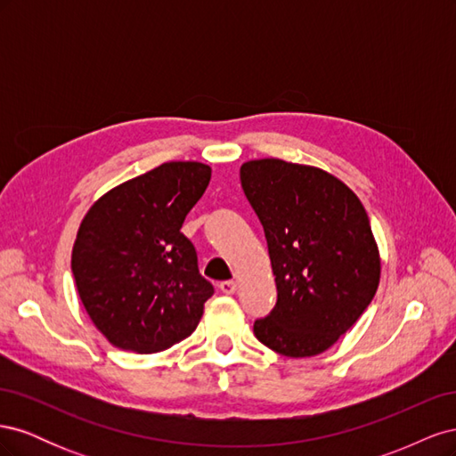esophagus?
I'll use <instances>...</instances> for the list:
<instances>
[{
  "instance_id": "esophagus-1",
  "label": "esophagus",
  "mask_w": 456,
  "mask_h": 456,
  "mask_svg": "<svg viewBox=\"0 0 456 456\" xmlns=\"http://www.w3.org/2000/svg\"><path fill=\"white\" fill-rule=\"evenodd\" d=\"M218 289L220 291H223L224 295H233L238 291V283L236 281H223L218 285Z\"/></svg>"
}]
</instances>
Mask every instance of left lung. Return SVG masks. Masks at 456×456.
Listing matches in <instances>:
<instances>
[{
  "mask_svg": "<svg viewBox=\"0 0 456 456\" xmlns=\"http://www.w3.org/2000/svg\"><path fill=\"white\" fill-rule=\"evenodd\" d=\"M241 188L268 243L278 302L255 337L287 357L329 350L380 281V253L360 198L330 173L283 159L245 161Z\"/></svg>",
  "mask_w": 456,
  "mask_h": 456,
  "instance_id": "1",
  "label": "left lung"
}]
</instances>
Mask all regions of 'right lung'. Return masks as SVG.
<instances>
[{
	"instance_id": "obj_1",
	"label": "right lung",
	"mask_w": 456,
	"mask_h": 456,
	"mask_svg": "<svg viewBox=\"0 0 456 456\" xmlns=\"http://www.w3.org/2000/svg\"><path fill=\"white\" fill-rule=\"evenodd\" d=\"M209 181L205 163H161L108 190L81 220L72 273L91 322L114 346L154 354L196 330L215 289L181 228Z\"/></svg>"
}]
</instances>
